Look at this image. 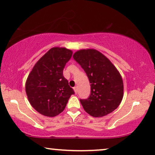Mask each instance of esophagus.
Masks as SVG:
<instances>
[{
	"label": "esophagus",
	"instance_id": "1",
	"mask_svg": "<svg viewBox=\"0 0 155 155\" xmlns=\"http://www.w3.org/2000/svg\"><path fill=\"white\" fill-rule=\"evenodd\" d=\"M74 90H75V93L77 94V93H78V87H74Z\"/></svg>",
	"mask_w": 155,
	"mask_h": 155
}]
</instances>
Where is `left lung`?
<instances>
[{
  "instance_id": "8db88e82",
  "label": "left lung",
  "mask_w": 155,
  "mask_h": 155,
  "mask_svg": "<svg viewBox=\"0 0 155 155\" xmlns=\"http://www.w3.org/2000/svg\"><path fill=\"white\" fill-rule=\"evenodd\" d=\"M73 58L85 72L90 83V96L80 99L84 111L94 117H102L117 109L124 97V83L111 61L95 49L78 51Z\"/></svg>"
}]
</instances>
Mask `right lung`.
Masks as SVG:
<instances>
[{
  "label": "right lung",
  "mask_w": 155,
  "mask_h": 155,
  "mask_svg": "<svg viewBox=\"0 0 155 155\" xmlns=\"http://www.w3.org/2000/svg\"><path fill=\"white\" fill-rule=\"evenodd\" d=\"M72 54L73 52L65 48H51L37 61L27 78V98L34 109L42 115H58L71 95L75 94L63 74Z\"/></svg>",
  "instance_id": "add662e5"
}]
</instances>
